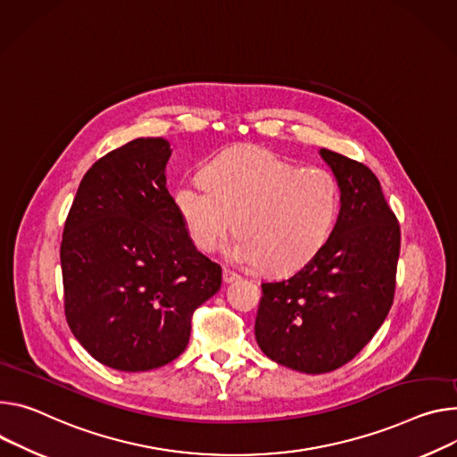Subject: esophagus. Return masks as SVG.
Returning a JSON list of instances; mask_svg holds the SVG:
<instances>
[{"instance_id": "1", "label": "esophagus", "mask_w": 457, "mask_h": 457, "mask_svg": "<svg viewBox=\"0 0 457 457\" xmlns=\"http://www.w3.org/2000/svg\"><path fill=\"white\" fill-rule=\"evenodd\" d=\"M240 275L238 273H235V271H231V270H228V268H224V271H222V280L226 282V284H229V282H233V280H237Z\"/></svg>"}]
</instances>
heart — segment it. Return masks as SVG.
Listing matches in <instances>:
<instances>
[{
	"mask_svg": "<svg viewBox=\"0 0 457 457\" xmlns=\"http://www.w3.org/2000/svg\"><path fill=\"white\" fill-rule=\"evenodd\" d=\"M173 202L204 252H215L235 222L231 257L266 273H292L312 261L336 226L341 189L322 168H303L262 147L215 156L204 177L175 184Z\"/></svg>",
	"mask_w": 457,
	"mask_h": 457,
	"instance_id": "obj_1",
	"label": "heart"
}]
</instances>
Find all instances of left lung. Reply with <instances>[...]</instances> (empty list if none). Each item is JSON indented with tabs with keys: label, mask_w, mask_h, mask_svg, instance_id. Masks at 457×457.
Returning <instances> with one entry per match:
<instances>
[{
	"label": "left lung",
	"mask_w": 457,
	"mask_h": 457,
	"mask_svg": "<svg viewBox=\"0 0 457 457\" xmlns=\"http://www.w3.org/2000/svg\"><path fill=\"white\" fill-rule=\"evenodd\" d=\"M341 189L328 240L292 277L262 282L255 339L275 362L326 373L352 361L385 322L395 292L401 231L378 177L320 149Z\"/></svg>",
	"instance_id": "obj_1"
}]
</instances>
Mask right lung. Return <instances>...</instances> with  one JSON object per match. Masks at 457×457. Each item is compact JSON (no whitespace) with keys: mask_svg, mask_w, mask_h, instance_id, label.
Instances as JSON below:
<instances>
[{"mask_svg":"<svg viewBox=\"0 0 457 457\" xmlns=\"http://www.w3.org/2000/svg\"><path fill=\"white\" fill-rule=\"evenodd\" d=\"M163 138H137L81 179L60 247L69 328L98 362L147 371L187 346L222 268L202 255L165 187Z\"/></svg>","mask_w":457,"mask_h":457,"instance_id":"obj_1","label":"right lung"}]
</instances>
